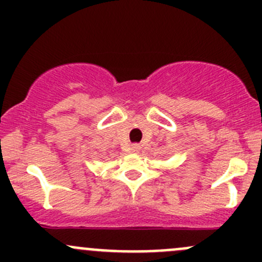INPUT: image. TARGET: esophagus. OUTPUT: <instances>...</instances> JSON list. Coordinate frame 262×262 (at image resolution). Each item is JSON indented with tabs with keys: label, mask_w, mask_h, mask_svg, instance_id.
<instances>
[{
	"label": "esophagus",
	"mask_w": 262,
	"mask_h": 262,
	"mask_svg": "<svg viewBox=\"0 0 262 262\" xmlns=\"http://www.w3.org/2000/svg\"><path fill=\"white\" fill-rule=\"evenodd\" d=\"M139 149H141V146H139V144H132V147H130L132 152H133V153H138Z\"/></svg>",
	"instance_id": "obj_1"
}]
</instances>
